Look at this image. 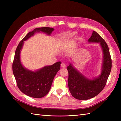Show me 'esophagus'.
I'll use <instances>...</instances> for the list:
<instances>
[{"mask_svg":"<svg viewBox=\"0 0 121 121\" xmlns=\"http://www.w3.org/2000/svg\"><path fill=\"white\" fill-rule=\"evenodd\" d=\"M61 67H62V68H65V66H66V65H65V63H61Z\"/></svg>","mask_w":121,"mask_h":121,"instance_id":"34e87169","label":"esophagus"}]
</instances>
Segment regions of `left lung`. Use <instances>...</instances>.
Returning a JSON list of instances; mask_svg holds the SVG:
<instances>
[{"mask_svg": "<svg viewBox=\"0 0 121 121\" xmlns=\"http://www.w3.org/2000/svg\"><path fill=\"white\" fill-rule=\"evenodd\" d=\"M89 43H99L102 51L101 73L92 79L87 78L69 63L67 66L69 72L68 86L73 97L78 100L91 99L101 92L106 85L112 67V61L107 43L98 33L92 32L88 40Z\"/></svg>", "mask_w": 121, "mask_h": 121, "instance_id": "1", "label": "left lung"}]
</instances>
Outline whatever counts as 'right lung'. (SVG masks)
Instances as JSON below:
<instances>
[{
  "label": "right lung",
  "instance_id": "add662e5",
  "mask_svg": "<svg viewBox=\"0 0 121 121\" xmlns=\"http://www.w3.org/2000/svg\"><path fill=\"white\" fill-rule=\"evenodd\" d=\"M54 30L51 27L36 28L27 33L18 45L15 52L12 64L13 73L16 80L18 88L27 96L40 98L49 91L53 78L60 69L61 62H56L51 65H46L35 71L30 70L23 65L20 59V53L24 41L34 36L36 33L43 32L50 36Z\"/></svg>",
  "mask_w": 121,
  "mask_h": 121
}]
</instances>
